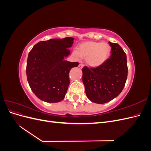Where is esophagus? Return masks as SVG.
<instances>
[{
	"instance_id": "obj_1",
	"label": "esophagus",
	"mask_w": 151,
	"mask_h": 151,
	"mask_svg": "<svg viewBox=\"0 0 151 151\" xmlns=\"http://www.w3.org/2000/svg\"><path fill=\"white\" fill-rule=\"evenodd\" d=\"M83 67H84V64H83V63H80V64L79 65V67L81 68H82Z\"/></svg>"
}]
</instances>
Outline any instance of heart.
<instances>
[{
  "mask_svg": "<svg viewBox=\"0 0 151 151\" xmlns=\"http://www.w3.org/2000/svg\"><path fill=\"white\" fill-rule=\"evenodd\" d=\"M111 51V47L106 42H87L82 43L77 47L75 57L86 58V62L91 67L101 65L105 62Z\"/></svg>",
  "mask_w": 151,
  "mask_h": 151,
  "instance_id": "heart-1",
  "label": "heart"
}]
</instances>
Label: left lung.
Listing matches in <instances>:
<instances>
[{
    "label": "left lung",
    "instance_id": "1",
    "mask_svg": "<svg viewBox=\"0 0 151 151\" xmlns=\"http://www.w3.org/2000/svg\"><path fill=\"white\" fill-rule=\"evenodd\" d=\"M110 58L95 68H83V81L87 97L92 102L104 104L118 96L127 79V55L118 43L109 42Z\"/></svg>",
    "mask_w": 151,
    "mask_h": 151
}]
</instances>
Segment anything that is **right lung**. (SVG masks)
I'll return each mask as SVG.
<instances>
[{"label":"right lung","mask_w":151,"mask_h":151,"mask_svg":"<svg viewBox=\"0 0 151 151\" xmlns=\"http://www.w3.org/2000/svg\"><path fill=\"white\" fill-rule=\"evenodd\" d=\"M74 38L50 39L36 43L27 60L26 76L33 93L47 103L64 99L70 84L69 72L79 62L63 60L70 54Z\"/></svg>","instance_id":"add662e5"}]
</instances>
